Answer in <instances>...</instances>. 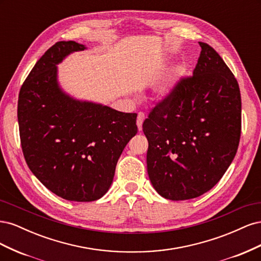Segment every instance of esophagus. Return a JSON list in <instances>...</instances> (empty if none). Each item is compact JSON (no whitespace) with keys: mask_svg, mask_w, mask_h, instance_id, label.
Returning a JSON list of instances; mask_svg holds the SVG:
<instances>
[{"mask_svg":"<svg viewBox=\"0 0 261 261\" xmlns=\"http://www.w3.org/2000/svg\"><path fill=\"white\" fill-rule=\"evenodd\" d=\"M144 121H145V114L143 112H139L138 115H137V121H136L139 130H141V128H143Z\"/></svg>","mask_w":261,"mask_h":261,"instance_id":"34e87169","label":"esophagus"}]
</instances>
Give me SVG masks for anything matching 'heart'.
I'll list each match as a JSON object with an SVG mask.
<instances>
[{"instance_id":"heart-1","label":"heart","mask_w":261,"mask_h":261,"mask_svg":"<svg viewBox=\"0 0 261 261\" xmlns=\"http://www.w3.org/2000/svg\"><path fill=\"white\" fill-rule=\"evenodd\" d=\"M174 84H175V78L173 76L164 78V80L161 81L159 85L156 86L155 91H156L158 97L161 99L169 97L173 91V88H174Z\"/></svg>"}]
</instances>
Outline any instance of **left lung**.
<instances>
[{
    "label": "left lung",
    "mask_w": 261,
    "mask_h": 261,
    "mask_svg": "<svg viewBox=\"0 0 261 261\" xmlns=\"http://www.w3.org/2000/svg\"><path fill=\"white\" fill-rule=\"evenodd\" d=\"M199 45L193 75L181 77L143 124L149 178L170 200L193 199L210 191L230 167L240 144L239 83L212 46Z\"/></svg>",
    "instance_id": "8db88e82"
}]
</instances>
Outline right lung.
<instances>
[{"label": "right lung", "instance_id": "1", "mask_svg": "<svg viewBox=\"0 0 261 261\" xmlns=\"http://www.w3.org/2000/svg\"><path fill=\"white\" fill-rule=\"evenodd\" d=\"M85 49L75 41H60L46 50L23 82L17 106L30 171L55 195L80 202L108 192L118 158L137 134L136 113L78 101L60 88L57 65Z\"/></svg>", "mask_w": 261, "mask_h": 261}]
</instances>
